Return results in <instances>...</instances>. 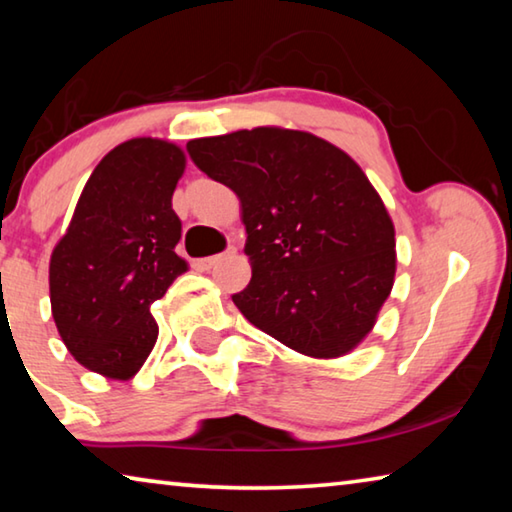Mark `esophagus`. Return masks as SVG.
<instances>
[{"label":"esophagus","instance_id":"esophagus-1","mask_svg":"<svg viewBox=\"0 0 512 512\" xmlns=\"http://www.w3.org/2000/svg\"><path fill=\"white\" fill-rule=\"evenodd\" d=\"M235 253H237L235 248H228V250H225V253H221V255H212V257L201 259V262H198V266H201L203 271H210V268H214L216 264H219L221 259H225V257H235Z\"/></svg>","mask_w":512,"mask_h":512}]
</instances>
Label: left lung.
<instances>
[{
    "instance_id": "1",
    "label": "left lung",
    "mask_w": 512,
    "mask_h": 512,
    "mask_svg": "<svg viewBox=\"0 0 512 512\" xmlns=\"http://www.w3.org/2000/svg\"><path fill=\"white\" fill-rule=\"evenodd\" d=\"M194 164L239 196L250 323L314 359L352 352L395 282V228L377 189L339 146L259 126L187 142Z\"/></svg>"
}]
</instances>
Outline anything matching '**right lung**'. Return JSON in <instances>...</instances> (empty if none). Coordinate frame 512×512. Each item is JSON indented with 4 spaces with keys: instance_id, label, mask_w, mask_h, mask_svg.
<instances>
[{
    "instance_id": "add662e5",
    "label": "right lung",
    "mask_w": 512,
    "mask_h": 512,
    "mask_svg": "<svg viewBox=\"0 0 512 512\" xmlns=\"http://www.w3.org/2000/svg\"><path fill=\"white\" fill-rule=\"evenodd\" d=\"M185 171L180 146L135 137L112 149L85 183L49 262L51 314L72 357L126 381L144 366L158 323L151 305L187 271L176 255L171 196Z\"/></svg>"
}]
</instances>
